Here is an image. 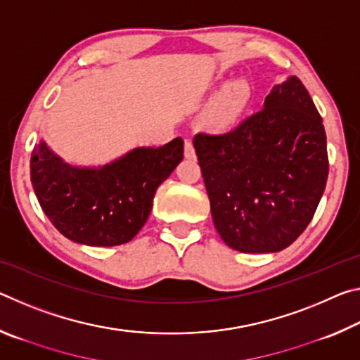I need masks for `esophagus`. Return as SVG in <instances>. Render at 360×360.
<instances>
[{
    "instance_id": "esophagus-1",
    "label": "esophagus",
    "mask_w": 360,
    "mask_h": 360,
    "mask_svg": "<svg viewBox=\"0 0 360 360\" xmlns=\"http://www.w3.org/2000/svg\"><path fill=\"white\" fill-rule=\"evenodd\" d=\"M184 155L187 158L195 157V149H193V144H192L191 139H186V143H184Z\"/></svg>"
}]
</instances>
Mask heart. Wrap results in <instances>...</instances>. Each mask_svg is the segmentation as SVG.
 <instances>
[{
	"instance_id": "b5f03b06",
	"label": "heart",
	"mask_w": 360,
	"mask_h": 360,
	"mask_svg": "<svg viewBox=\"0 0 360 360\" xmlns=\"http://www.w3.org/2000/svg\"><path fill=\"white\" fill-rule=\"evenodd\" d=\"M249 100V85L246 81H235L219 92L200 117V125L206 130L221 131L238 119Z\"/></svg>"
}]
</instances>
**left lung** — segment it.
Wrapping results in <instances>:
<instances>
[{
	"label": "left lung",
	"instance_id": "1",
	"mask_svg": "<svg viewBox=\"0 0 360 360\" xmlns=\"http://www.w3.org/2000/svg\"><path fill=\"white\" fill-rule=\"evenodd\" d=\"M193 146L216 230L240 252H278L308 227L328 176L326 130L300 79L276 85L257 112Z\"/></svg>",
	"mask_w": 360,
	"mask_h": 360
}]
</instances>
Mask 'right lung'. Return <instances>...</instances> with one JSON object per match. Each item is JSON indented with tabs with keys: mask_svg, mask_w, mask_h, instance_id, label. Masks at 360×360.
Returning a JSON list of instances; mask_svg holds the SVG:
<instances>
[{
	"mask_svg": "<svg viewBox=\"0 0 360 360\" xmlns=\"http://www.w3.org/2000/svg\"><path fill=\"white\" fill-rule=\"evenodd\" d=\"M184 141L138 148L101 168H76L46 143L34 146L30 174L49 221L71 241L87 246L129 243L148 221L158 186L182 160Z\"/></svg>",
	"mask_w": 360,
	"mask_h": 360,
	"instance_id": "right-lung-1",
	"label": "right lung"
}]
</instances>
